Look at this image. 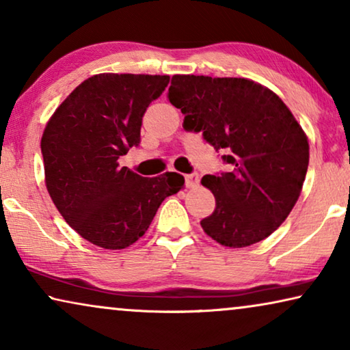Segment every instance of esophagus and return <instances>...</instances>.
Instances as JSON below:
<instances>
[{
  "mask_svg": "<svg viewBox=\"0 0 350 350\" xmlns=\"http://www.w3.org/2000/svg\"><path fill=\"white\" fill-rule=\"evenodd\" d=\"M185 178H186V186L187 187H196L200 181V176H199V174H197V172H192V174L186 175Z\"/></svg>",
  "mask_w": 350,
  "mask_h": 350,
  "instance_id": "obj_1",
  "label": "esophagus"
}]
</instances>
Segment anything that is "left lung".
Wrapping results in <instances>:
<instances>
[{"instance_id":"1","label":"left lung","mask_w":350,"mask_h":350,"mask_svg":"<svg viewBox=\"0 0 350 350\" xmlns=\"http://www.w3.org/2000/svg\"><path fill=\"white\" fill-rule=\"evenodd\" d=\"M169 99L183 128L202 133L229 170L205 175L216 208L200 221L221 245L245 247L271 235L300 196L310 145L287 105L247 79L174 75Z\"/></svg>"}]
</instances>
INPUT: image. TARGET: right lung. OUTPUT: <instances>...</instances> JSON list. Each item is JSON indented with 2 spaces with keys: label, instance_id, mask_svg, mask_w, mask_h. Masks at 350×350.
Returning a JSON list of instances; mask_svg holds the SVG:
<instances>
[{
  "label": "right lung",
  "instance_id": "add662e5",
  "mask_svg": "<svg viewBox=\"0 0 350 350\" xmlns=\"http://www.w3.org/2000/svg\"><path fill=\"white\" fill-rule=\"evenodd\" d=\"M169 75L99 74L79 85L45 126V185L66 222L104 250L139 240L165 197L185 185L176 172L145 178L118 159L139 146L148 105Z\"/></svg>",
  "mask_w": 350,
  "mask_h": 350
}]
</instances>
